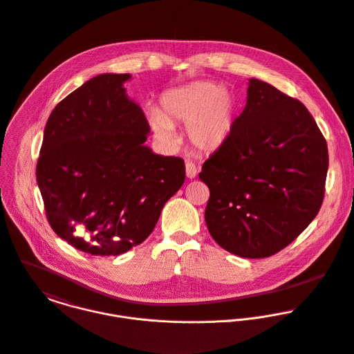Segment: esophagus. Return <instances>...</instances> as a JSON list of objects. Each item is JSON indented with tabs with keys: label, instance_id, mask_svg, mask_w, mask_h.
I'll return each instance as SVG.
<instances>
[{
	"label": "esophagus",
	"instance_id": "esophagus-1",
	"mask_svg": "<svg viewBox=\"0 0 354 354\" xmlns=\"http://www.w3.org/2000/svg\"><path fill=\"white\" fill-rule=\"evenodd\" d=\"M185 174L188 178H195L198 174V169L192 162H187L185 163Z\"/></svg>",
	"mask_w": 354,
	"mask_h": 354
}]
</instances>
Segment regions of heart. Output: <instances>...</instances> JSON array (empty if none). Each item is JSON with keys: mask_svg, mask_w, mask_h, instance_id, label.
Listing matches in <instances>:
<instances>
[{"mask_svg": "<svg viewBox=\"0 0 354 354\" xmlns=\"http://www.w3.org/2000/svg\"><path fill=\"white\" fill-rule=\"evenodd\" d=\"M162 111L151 109L148 122L165 144L176 138L174 124H187V138L201 152H216L230 140L237 117L235 93L225 86L201 81L166 92Z\"/></svg>", "mask_w": 354, "mask_h": 354, "instance_id": "obj_1", "label": "heart"}]
</instances>
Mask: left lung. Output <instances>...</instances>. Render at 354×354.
<instances>
[{
    "instance_id": "obj_1",
    "label": "left lung",
    "mask_w": 354,
    "mask_h": 354,
    "mask_svg": "<svg viewBox=\"0 0 354 354\" xmlns=\"http://www.w3.org/2000/svg\"><path fill=\"white\" fill-rule=\"evenodd\" d=\"M327 170V142L308 109L250 78L230 140L199 174L210 189V235L243 258L279 252L317 216Z\"/></svg>"
}]
</instances>
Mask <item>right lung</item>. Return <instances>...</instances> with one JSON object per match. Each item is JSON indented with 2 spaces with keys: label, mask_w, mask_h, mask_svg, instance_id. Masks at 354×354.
Here are the masks:
<instances>
[{
  "label": "right lung",
  "mask_w": 354,
  "mask_h": 354,
  "mask_svg": "<svg viewBox=\"0 0 354 354\" xmlns=\"http://www.w3.org/2000/svg\"><path fill=\"white\" fill-rule=\"evenodd\" d=\"M130 74H100L63 99L44 130L37 183L52 230L86 254L115 257L153 231L185 180L184 160L152 152L126 95Z\"/></svg>",
  "instance_id": "1"
}]
</instances>
